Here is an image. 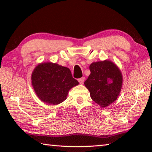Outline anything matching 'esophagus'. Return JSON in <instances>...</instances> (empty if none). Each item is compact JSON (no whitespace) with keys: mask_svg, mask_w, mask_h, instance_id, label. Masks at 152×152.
Returning a JSON list of instances; mask_svg holds the SVG:
<instances>
[{"mask_svg":"<svg viewBox=\"0 0 152 152\" xmlns=\"http://www.w3.org/2000/svg\"><path fill=\"white\" fill-rule=\"evenodd\" d=\"M78 80L80 84H83L84 82V77H82V78H79V79Z\"/></svg>","mask_w":152,"mask_h":152,"instance_id":"34e87169","label":"esophagus"}]
</instances>
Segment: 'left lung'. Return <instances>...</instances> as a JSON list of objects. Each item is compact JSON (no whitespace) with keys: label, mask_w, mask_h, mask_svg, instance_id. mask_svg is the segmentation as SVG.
<instances>
[{"label":"left lung","mask_w":152,"mask_h":152,"mask_svg":"<svg viewBox=\"0 0 152 152\" xmlns=\"http://www.w3.org/2000/svg\"><path fill=\"white\" fill-rule=\"evenodd\" d=\"M90 74L84 82L91 99L102 108L117 100L122 88L121 72L109 60L93 62L90 65Z\"/></svg>","instance_id":"left-lung-1"}]
</instances>
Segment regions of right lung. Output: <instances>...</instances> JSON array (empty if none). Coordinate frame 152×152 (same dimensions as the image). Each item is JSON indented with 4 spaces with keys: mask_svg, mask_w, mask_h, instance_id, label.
<instances>
[{
    "mask_svg": "<svg viewBox=\"0 0 152 152\" xmlns=\"http://www.w3.org/2000/svg\"><path fill=\"white\" fill-rule=\"evenodd\" d=\"M31 83L38 98L47 104H58L67 99L68 91L79 84L70 70L56 63H41L31 75Z\"/></svg>",
    "mask_w": 152,
    "mask_h": 152,
    "instance_id": "1",
    "label": "right lung"
}]
</instances>
